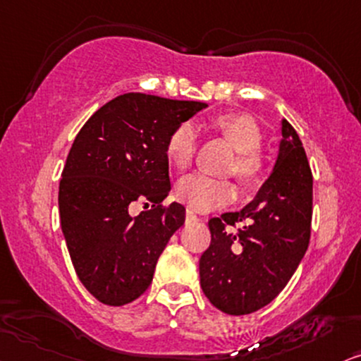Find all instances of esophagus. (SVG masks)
Segmentation results:
<instances>
[{"mask_svg": "<svg viewBox=\"0 0 361 361\" xmlns=\"http://www.w3.org/2000/svg\"><path fill=\"white\" fill-rule=\"evenodd\" d=\"M186 216H188L190 218V220H200V218H198V214H196L195 212H193V209H186Z\"/></svg>", "mask_w": 361, "mask_h": 361, "instance_id": "1", "label": "esophagus"}]
</instances>
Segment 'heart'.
<instances>
[{"mask_svg": "<svg viewBox=\"0 0 361 361\" xmlns=\"http://www.w3.org/2000/svg\"><path fill=\"white\" fill-rule=\"evenodd\" d=\"M209 126L236 149L230 173L245 190H253L264 175V159L258 152L263 131L248 113H220L209 120ZM198 152V135L190 123L176 126L166 140V158L178 171L188 170ZM178 198L198 212L223 207L235 198V186L228 180L204 175H191L178 185Z\"/></svg>", "mask_w": 361, "mask_h": 361, "instance_id": "1", "label": "heart"}]
</instances>
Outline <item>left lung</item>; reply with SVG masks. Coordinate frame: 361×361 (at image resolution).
<instances>
[{
  "mask_svg": "<svg viewBox=\"0 0 361 361\" xmlns=\"http://www.w3.org/2000/svg\"><path fill=\"white\" fill-rule=\"evenodd\" d=\"M312 207L307 153L295 128L283 120L280 153L257 198L208 221L212 243L200 258V283L213 307L248 314L280 295L308 248Z\"/></svg>",
  "mask_w": 361,
  "mask_h": 361,
  "instance_id": "left-lung-1",
  "label": "left lung"
}]
</instances>
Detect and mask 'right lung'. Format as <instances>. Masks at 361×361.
<instances>
[{"label":"right lung","mask_w":361,"mask_h":361,"mask_svg":"<svg viewBox=\"0 0 361 361\" xmlns=\"http://www.w3.org/2000/svg\"><path fill=\"white\" fill-rule=\"evenodd\" d=\"M207 103L125 93L85 123L59 181V216L76 275L98 302L131 303L152 285L154 267L185 207L170 193L166 140ZM135 202L152 208L136 217Z\"/></svg>","instance_id":"obj_1"}]
</instances>
